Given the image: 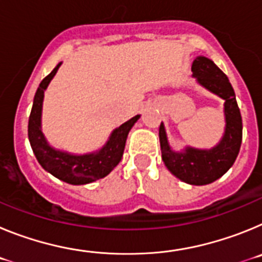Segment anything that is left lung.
I'll use <instances>...</instances> for the list:
<instances>
[{
    "label": "left lung",
    "instance_id": "1",
    "mask_svg": "<svg viewBox=\"0 0 262 262\" xmlns=\"http://www.w3.org/2000/svg\"><path fill=\"white\" fill-rule=\"evenodd\" d=\"M191 72L203 88L224 99L226 128L223 138L211 149L186 147L182 152H174L169 145L165 127L161 123L160 147L164 164L172 174L186 184L207 185L221 178L235 163L242 145L243 122L233 88L212 60L198 56L193 61Z\"/></svg>",
    "mask_w": 262,
    "mask_h": 262
}]
</instances>
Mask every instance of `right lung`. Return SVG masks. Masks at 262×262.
<instances>
[{
    "label": "right lung",
    "instance_id": "right-lung-1",
    "mask_svg": "<svg viewBox=\"0 0 262 262\" xmlns=\"http://www.w3.org/2000/svg\"><path fill=\"white\" fill-rule=\"evenodd\" d=\"M61 66L59 62L47 77L41 80L34 97L29 118V140L32 151L43 169L61 181L71 185H85L103 178L119 164L126 145L127 135L140 115H135L111 133L99 151L86 155H72L51 147L41 133V106L45 90Z\"/></svg>",
    "mask_w": 262,
    "mask_h": 262
}]
</instances>
